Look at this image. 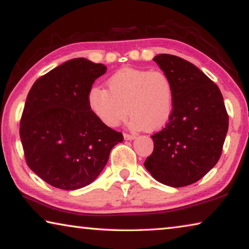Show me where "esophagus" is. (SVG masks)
Listing matches in <instances>:
<instances>
[{
  "label": "esophagus",
  "mask_w": 249,
  "mask_h": 249,
  "mask_svg": "<svg viewBox=\"0 0 249 249\" xmlns=\"http://www.w3.org/2000/svg\"><path fill=\"white\" fill-rule=\"evenodd\" d=\"M124 140H127V141H131V140H134L136 139V136H134V134H128V133H124Z\"/></svg>",
  "instance_id": "34e87169"
}]
</instances>
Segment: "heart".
<instances>
[{"mask_svg": "<svg viewBox=\"0 0 249 249\" xmlns=\"http://www.w3.org/2000/svg\"><path fill=\"white\" fill-rule=\"evenodd\" d=\"M107 87L88 93L89 108L107 127H116L129 112L132 129L156 131L172 117L174 86L164 71L122 68L109 77Z\"/></svg>", "mask_w": 249, "mask_h": 249, "instance_id": "heart-1", "label": "heart"}]
</instances>
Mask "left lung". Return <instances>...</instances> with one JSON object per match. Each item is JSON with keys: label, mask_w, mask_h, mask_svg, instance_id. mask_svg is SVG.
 I'll use <instances>...</instances> for the list:
<instances>
[{"label": "left lung", "mask_w": 249, "mask_h": 249, "mask_svg": "<svg viewBox=\"0 0 249 249\" xmlns=\"http://www.w3.org/2000/svg\"><path fill=\"white\" fill-rule=\"evenodd\" d=\"M172 80V117L154 133V149L144 166L162 184L182 187L197 182L213 169L222 154L228 115L222 92L204 72L181 57L153 58Z\"/></svg>", "instance_id": "obj_1"}]
</instances>
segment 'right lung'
<instances>
[{
  "label": "right lung",
  "instance_id": "obj_1",
  "mask_svg": "<svg viewBox=\"0 0 249 249\" xmlns=\"http://www.w3.org/2000/svg\"><path fill=\"white\" fill-rule=\"evenodd\" d=\"M107 67L74 58L35 81L28 92L19 136L30 169L60 190L90 184L107 164L122 133L104 124L88 105V93Z\"/></svg>",
  "mask_w": 249,
  "mask_h": 249
}]
</instances>
